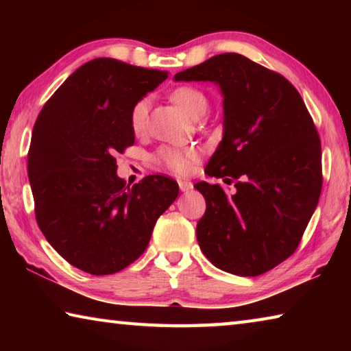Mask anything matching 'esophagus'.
Segmentation results:
<instances>
[{
	"instance_id": "34e87169",
	"label": "esophagus",
	"mask_w": 351,
	"mask_h": 351,
	"mask_svg": "<svg viewBox=\"0 0 351 351\" xmlns=\"http://www.w3.org/2000/svg\"><path fill=\"white\" fill-rule=\"evenodd\" d=\"M178 186H180L181 192H190V190L193 189V184L190 182V181H186V180H180V181H178Z\"/></svg>"
}]
</instances>
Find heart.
Segmentation results:
<instances>
[{
	"label": "heart",
	"mask_w": 351,
	"mask_h": 351,
	"mask_svg": "<svg viewBox=\"0 0 351 351\" xmlns=\"http://www.w3.org/2000/svg\"><path fill=\"white\" fill-rule=\"evenodd\" d=\"M170 97L175 104L180 105L190 117L195 119L203 116L207 111V106H209V99H207L206 94L197 86H178L171 91ZM148 106H150V100H148V97H142L133 105L132 111H130V125H132V130L136 134L144 132L147 127ZM153 159L159 167L173 171V173L182 175L187 173L190 167H192V164L198 159V150L193 147L162 145L154 152Z\"/></svg>",
	"instance_id": "obj_1"
}]
</instances>
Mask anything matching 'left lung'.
I'll return each mask as SVG.
<instances>
[{"label": "left lung", "instance_id": "obj_1", "mask_svg": "<svg viewBox=\"0 0 351 351\" xmlns=\"http://www.w3.org/2000/svg\"><path fill=\"white\" fill-rule=\"evenodd\" d=\"M175 80L221 88L224 133L206 173L235 181L234 195L197 182L206 212L197 239L230 274L255 277L295 252L322 190L320 138L299 91L282 74L235 52L181 71Z\"/></svg>", "mask_w": 351, "mask_h": 351}]
</instances>
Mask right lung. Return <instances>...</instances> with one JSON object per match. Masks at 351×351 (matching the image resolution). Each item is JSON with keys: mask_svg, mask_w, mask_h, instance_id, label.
I'll list each match as a JSON object with an SVG mask.
<instances>
[{"mask_svg": "<svg viewBox=\"0 0 351 351\" xmlns=\"http://www.w3.org/2000/svg\"><path fill=\"white\" fill-rule=\"evenodd\" d=\"M167 77L94 58L62 83L35 121L27 175L38 228L68 263L93 276L138 260L180 192L162 175L133 187L116 175V154L134 144L130 111Z\"/></svg>", "mask_w": 351, "mask_h": 351, "instance_id": "right-lung-1", "label": "right lung"}]
</instances>
